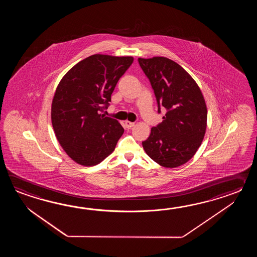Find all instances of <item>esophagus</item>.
<instances>
[{"instance_id": "1", "label": "esophagus", "mask_w": 257, "mask_h": 257, "mask_svg": "<svg viewBox=\"0 0 257 257\" xmlns=\"http://www.w3.org/2000/svg\"><path fill=\"white\" fill-rule=\"evenodd\" d=\"M125 125H126V128H131L132 126H134L135 123L134 122H131V121H125Z\"/></svg>"}]
</instances>
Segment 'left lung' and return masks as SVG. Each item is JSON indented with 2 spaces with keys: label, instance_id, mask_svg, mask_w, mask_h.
<instances>
[{
  "label": "left lung",
  "instance_id": "8db88e82",
  "mask_svg": "<svg viewBox=\"0 0 257 257\" xmlns=\"http://www.w3.org/2000/svg\"><path fill=\"white\" fill-rule=\"evenodd\" d=\"M158 104L163 121L152 127L142 146L157 164L175 168L187 163L201 145L208 111L197 82L179 64L164 57L139 58Z\"/></svg>",
  "mask_w": 257,
  "mask_h": 257
}]
</instances>
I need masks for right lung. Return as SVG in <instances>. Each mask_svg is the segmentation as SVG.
<instances>
[{"label":"right lung","mask_w":257,"mask_h":257,"mask_svg":"<svg viewBox=\"0 0 257 257\" xmlns=\"http://www.w3.org/2000/svg\"><path fill=\"white\" fill-rule=\"evenodd\" d=\"M132 62V57L92 55L73 66L56 89L51 105L55 135L77 164L101 163L124 133L118 121L102 112Z\"/></svg>","instance_id":"obj_1"}]
</instances>
